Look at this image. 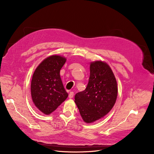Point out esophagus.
Masks as SVG:
<instances>
[{
	"mask_svg": "<svg viewBox=\"0 0 154 154\" xmlns=\"http://www.w3.org/2000/svg\"><path fill=\"white\" fill-rule=\"evenodd\" d=\"M74 92H70V94L69 95V97L70 99H72L73 97H74Z\"/></svg>",
	"mask_w": 154,
	"mask_h": 154,
	"instance_id": "34e87169",
	"label": "esophagus"
}]
</instances>
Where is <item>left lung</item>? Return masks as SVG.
I'll use <instances>...</instances> for the list:
<instances>
[{
  "label": "left lung",
  "instance_id": "obj_1",
  "mask_svg": "<svg viewBox=\"0 0 154 154\" xmlns=\"http://www.w3.org/2000/svg\"><path fill=\"white\" fill-rule=\"evenodd\" d=\"M117 93L116 79L109 65L102 61L91 62L87 86L75 95L84 122L92 123L107 115L114 106Z\"/></svg>",
  "mask_w": 154,
  "mask_h": 154
}]
</instances>
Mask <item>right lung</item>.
<instances>
[{"label": "right lung", "instance_id": "right-lung-1", "mask_svg": "<svg viewBox=\"0 0 154 154\" xmlns=\"http://www.w3.org/2000/svg\"><path fill=\"white\" fill-rule=\"evenodd\" d=\"M66 59L52 55L44 59L35 69L31 81V95L36 107L44 114L49 115L66 100L60 70Z\"/></svg>", "mask_w": 154, "mask_h": 154}]
</instances>
